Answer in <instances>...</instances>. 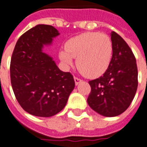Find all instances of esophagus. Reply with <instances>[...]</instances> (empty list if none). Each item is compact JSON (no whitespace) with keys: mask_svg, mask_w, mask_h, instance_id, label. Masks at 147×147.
<instances>
[{"mask_svg":"<svg viewBox=\"0 0 147 147\" xmlns=\"http://www.w3.org/2000/svg\"><path fill=\"white\" fill-rule=\"evenodd\" d=\"M74 81H75V84H76V85H78V84L82 81V80L80 79V78H77V77H74Z\"/></svg>","mask_w":147,"mask_h":147,"instance_id":"1","label":"esophagus"}]
</instances>
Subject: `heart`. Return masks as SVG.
Listing matches in <instances>:
<instances>
[{
	"label": "heart",
	"mask_w": 147,
	"mask_h": 147,
	"mask_svg": "<svg viewBox=\"0 0 147 147\" xmlns=\"http://www.w3.org/2000/svg\"><path fill=\"white\" fill-rule=\"evenodd\" d=\"M113 44L106 34L85 32L69 38L59 57L67 67H72L74 58L80 72L88 78H98L105 72L111 63Z\"/></svg>",
	"instance_id": "1"
}]
</instances>
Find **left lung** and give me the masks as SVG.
<instances>
[{
	"label": "left lung",
	"instance_id": "left-lung-1",
	"mask_svg": "<svg viewBox=\"0 0 147 147\" xmlns=\"http://www.w3.org/2000/svg\"><path fill=\"white\" fill-rule=\"evenodd\" d=\"M113 55L103 76L89 81L91 90L89 106L98 114L114 117L129 108L138 86V70L135 56L123 38L111 32Z\"/></svg>",
	"mask_w": 147,
	"mask_h": 147
}]
</instances>
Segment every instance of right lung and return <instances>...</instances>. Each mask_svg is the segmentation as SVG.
<instances>
[{
	"label": "right lung",
	"instance_id": "1",
	"mask_svg": "<svg viewBox=\"0 0 147 147\" xmlns=\"http://www.w3.org/2000/svg\"><path fill=\"white\" fill-rule=\"evenodd\" d=\"M59 33L53 26L38 25L21 36L12 53L10 74L15 98L28 113L53 116L63 109L75 87L69 72L58 68L42 52Z\"/></svg>",
	"mask_w": 147,
	"mask_h": 147
}]
</instances>
